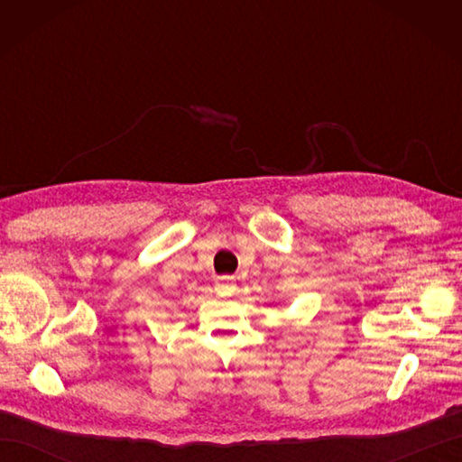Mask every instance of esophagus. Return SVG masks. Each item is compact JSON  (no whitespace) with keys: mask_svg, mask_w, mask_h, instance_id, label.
Wrapping results in <instances>:
<instances>
[{"mask_svg":"<svg viewBox=\"0 0 462 462\" xmlns=\"http://www.w3.org/2000/svg\"><path fill=\"white\" fill-rule=\"evenodd\" d=\"M216 291H218V296H232L234 293V282L232 278H220L216 282Z\"/></svg>","mask_w":462,"mask_h":462,"instance_id":"34e87169","label":"esophagus"}]
</instances>
